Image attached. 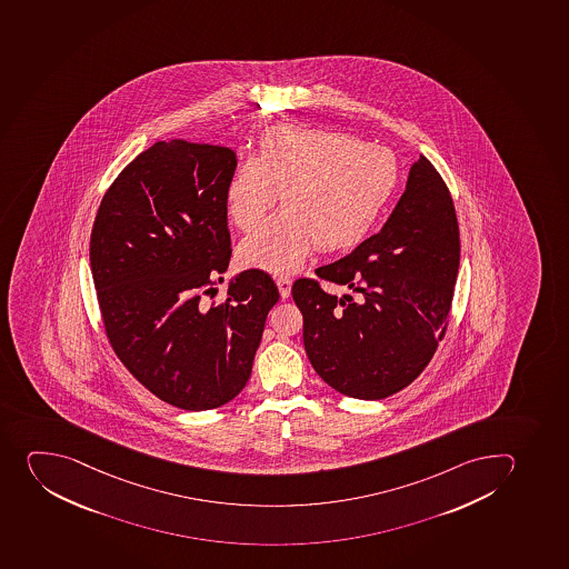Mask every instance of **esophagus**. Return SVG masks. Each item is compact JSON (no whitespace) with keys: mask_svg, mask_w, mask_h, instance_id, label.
<instances>
[{"mask_svg":"<svg viewBox=\"0 0 569 569\" xmlns=\"http://www.w3.org/2000/svg\"><path fill=\"white\" fill-rule=\"evenodd\" d=\"M277 286H278V289H280V295H282V298H287V297H289V295H291V286H292L291 278L278 277Z\"/></svg>","mask_w":569,"mask_h":569,"instance_id":"34e87169","label":"esophagus"}]
</instances>
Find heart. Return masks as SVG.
<instances>
[{"mask_svg": "<svg viewBox=\"0 0 569 569\" xmlns=\"http://www.w3.org/2000/svg\"><path fill=\"white\" fill-rule=\"evenodd\" d=\"M401 170L393 151L342 131L274 126L258 157H243L224 184L236 227L260 223L282 193L286 209L238 247L243 266L291 272L315 246L346 251L365 240L396 196Z\"/></svg>", "mask_w": 569, "mask_h": 569, "instance_id": "heart-1", "label": "heart"}]
</instances>
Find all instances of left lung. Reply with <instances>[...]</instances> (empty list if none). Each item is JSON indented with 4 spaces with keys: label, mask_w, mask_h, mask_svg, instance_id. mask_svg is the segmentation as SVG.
<instances>
[{
    "label": "left lung",
    "mask_w": 569,
    "mask_h": 569,
    "mask_svg": "<svg viewBox=\"0 0 569 569\" xmlns=\"http://www.w3.org/2000/svg\"><path fill=\"white\" fill-rule=\"evenodd\" d=\"M459 249L452 196L421 156L385 227L315 271L350 292L337 297L311 278L292 283L318 376L365 401L393 396L418 379L449 326Z\"/></svg>",
    "instance_id": "obj_1"
}]
</instances>
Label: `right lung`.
<instances>
[{
	"mask_svg": "<svg viewBox=\"0 0 569 569\" xmlns=\"http://www.w3.org/2000/svg\"><path fill=\"white\" fill-rule=\"evenodd\" d=\"M236 162L230 148L156 142L108 188L89 241L111 348L153 396L190 412L246 388L280 298L267 272L249 269L223 302H204L232 254L224 184Z\"/></svg>",
	"mask_w": 569,
	"mask_h": 569,
	"instance_id": "1",
	"label": "right lung"
}]
</instances>
